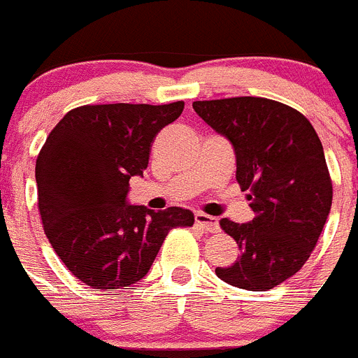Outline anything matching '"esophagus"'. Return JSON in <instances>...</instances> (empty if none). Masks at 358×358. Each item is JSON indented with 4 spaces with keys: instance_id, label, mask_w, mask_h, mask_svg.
Returning <instances> with one entry per match:
<instances>
[{
    "instance_id": "1",
    "label": "esophagus",
    "mask_w": 358,
    "mask_h": 358,
    "mask_svg": "<svg viewBox=\"0 0 358 358\" xmlns=\"http://www.w3.org/2000/svg\"><path fill=\"white\" fill-rule=\"evenodd\" d=\"M194 220H196L198 227H202L206 233H218V231H220L218 218H215V216L203 215V213H196V215H194Z\"/></svg>"
}]
</instances>
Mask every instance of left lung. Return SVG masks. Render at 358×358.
Returning <instances> with one entry per match:
<instances>
[{"label": "left lung", "instance_id": "left-lung-1", "mask_svg": "<svg viewBox=\"0 0 358 358\" xmlns=\"http://www.w3.org/2000/svg\"><path fill=\"white\" fill-rule=\"evenodd\" d=\"M193 109L235 149L236 182L255 213L249 224L220 220L240 257L216 275L240 289H271L304 266L331 209L320 138L304 114L267 98L194 101Z\"/></svg>", "mask_w": 358, "mask_h": 358}]
</instances>
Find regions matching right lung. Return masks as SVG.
<instances>
[{
    "instance_id": "obj_1",
    "label": "right lung",
    "mask_w": 358,
    "mask_h": 358,
    "mask_svg": "<svg viewBox=\"0 0 358 358\" xmlns=\"http://www.w3.org/2000/svg\"><path fill=\"white\" fill-rule=\"evenodd\" d=\"M184 110L167 105H82L50 131L36 160L45 235L69 271L92 289H127L151 269L165 236L194 215L129 206V180L143 176L156 134Z\"/></svg>"
}]
</instances>
